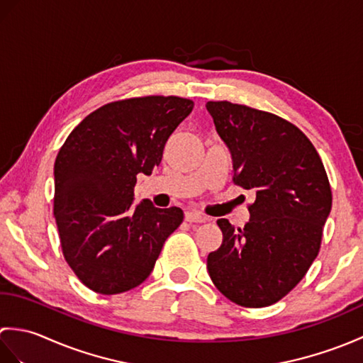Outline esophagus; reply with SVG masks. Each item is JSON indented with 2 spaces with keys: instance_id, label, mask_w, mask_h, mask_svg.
<instances>
[{
  "instance_id": "esophagus-1",
  "label": "esophagus",
  "mask_w": 363,
  "mask_h": 363,
  "mask_svg": "<svg viewBox=\"0 0 363 363\" xmlns=\"http://www.w3.org/2000/svg\"><path fill=\"white\" fill-rule=\"evenodd\" d=\"M206 220H207L206 217H203L201 213H198L195 211L186 212V221H189V223H204Z\"/></svg>"
}]
</instances>
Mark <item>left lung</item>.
I'll return each mask as SVG.
<instances>
[{"mask_svg":"<svg viewBox=\"0 0 363 363\" xmlns=\"http://www.w3.org/2000/svg\"><path fill=\"white\" fill-rule=\"evenodd\" d=\"M206 109L230 152L234 182L256 191L243 229L217 221L223 243L207 256L209 276L238 306H272L318 256L333 207L326 169L309 138L277 115L229 101Z\"/></svg>","mask_w":363,"mask_h":363,"instance_id":"obj_1","label":"left lung"}]
</instances>
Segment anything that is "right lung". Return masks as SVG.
I'll return each mask as SVG.
<instances>
[{
	"instance_id": "1",
	"label": "right lung",
	"mask_w": 363,
	"mask_h": 363,
	"mask_svg": "<svg viewBox=\"0 0 363 363\" xmlns=\"http://www.w3.org/2000/svg\"><path fill=\"white\" fill-rule=\"evenodd\" d=\"M191 109L194 101L177 96L115 101L87 115L60 148L54 218L65 260L90 290L117 295L140 285L182 223L179 207L134 204V187L138 173L159 167Z\"/></svg>"
}]
</instances>
